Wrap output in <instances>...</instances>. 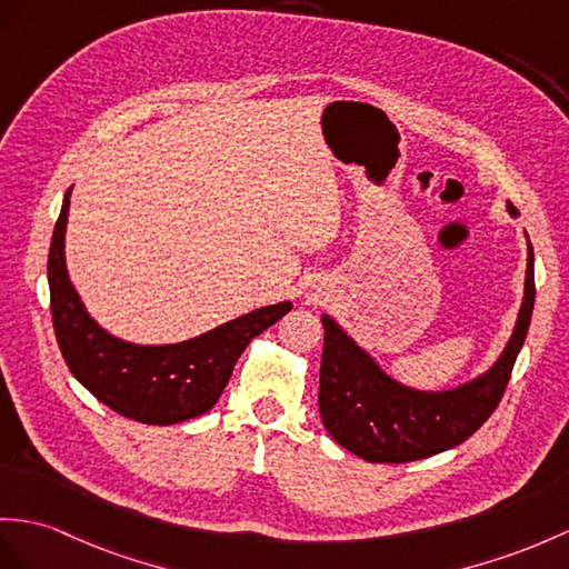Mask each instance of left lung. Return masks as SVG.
<instances>
[{
    "label": "left lung",
    "instance_id": "8db88e82",
    "mask_svg": "<svg viewBox=\"0 0 569 569\" xmlns=\"http://www.w3.org/2000/svg\"><path fill=\"white\" fill-rule=\"evenodd\" d=\"M517 214L515 204H507ZM526 256L523 301L497 362L456 389L418 391L389 377L330 316L323 321L318 408L328 435L369 463H408L459 447L490 418L509 383L531 326L536 284L533 246Z\"/></svg>",
    "mask_w": 569,
    "mask_h": 569
}]
</instances>
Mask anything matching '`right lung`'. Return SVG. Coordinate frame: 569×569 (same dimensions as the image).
<instances>
[{"mask_svg": "<svg viewBox=\"0 0 569 569\" xmlns=\"http://www.w3.org/2000/svg\"><path fill=\"white\" fill-rule=\"evenodd\" d=\"M69 196L72 188L64 192L48 256L52 326L69 371L103 406L144 425H176L212 410L248 342L292 311V303L256 309L171 345H134L110 336L89 316L69 282L64 262Z\"/></svg>", "mask_w": 569, "mask_h": 569, "instance_id": "right-lung-1", "label": "right lung"}]
</instances>
